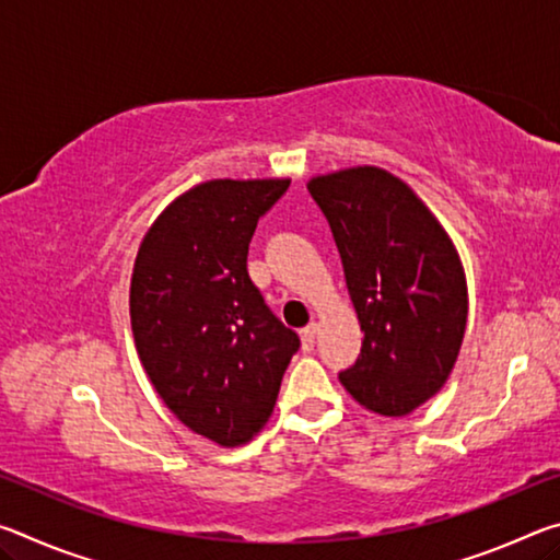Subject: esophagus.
<instances>
[{
    "instance_id": "esophagus-1",
    "label": "esophagus",
    "mask_w": 560,
    "mask_h": 560,
    "mask_svg": "<svg viewBox=\"0 0 560 560\" xmlns=\"http://www.w3.org/2000/svg\"><path fill=\"white\" fill-rule=\"evenodd\" d=\"M316 334H318V324H308L306 328L301 330V338H303V346L311 348L316 343Z\"/></svg>"
}]
</instances>
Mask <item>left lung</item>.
Instances as JSON below:
<instances>
[{"instance_id": "8db88e82", "label": "left lung", "mask_w": 560, "mask_h": 560, "mask_svg": "<svg viewBox=\"0 0 560 560\" xmlns=\"http://www.w3.org/2000/svg\"><path fill=\"white\" fill-rule=\"evenodd\" d=\"M363 330L338 381L365 410L410 415L447 383L467 326V281L447 232L400 179L377 167L314 177Z\"/></svg>"}]
</instances>
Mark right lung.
Here are the masks:
<instances>
[{
    "instance_id": "right-lung-1",
    "label": "right lung",
    "mask_w": 560,
    "mask_h": 560,
    "mask_svg": "<svg viewBox=\"0 0 560 560\" xmlns=\"http://www.w3.org/2000/svg\"><path fill=\"white\" fill-rule=\"evenodd\" d=\"M289 179H212L167 207L140 244L130 324L150 383L197 434L249 442L301 348L246 271L257 222Z\"/></svg>"
}]
</instances>
